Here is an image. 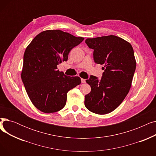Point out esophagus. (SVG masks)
Masks as SVG:
<instances>
[{
	"mask_svg": "<svg viewBox=\"0 0 156 156\" xmlns=\"http://www.w3.org/2000/svg\"><path fill=\"white\" fill-rule=\"evenodd\" d=\"M81 83H85L86 82V80L83 79V78H81Z\"/></svg>",
	"mask_w": 156,
	"mask_h": 156,
	"instance_id": "1",
	"label": "esophagus"
}]
</instances>
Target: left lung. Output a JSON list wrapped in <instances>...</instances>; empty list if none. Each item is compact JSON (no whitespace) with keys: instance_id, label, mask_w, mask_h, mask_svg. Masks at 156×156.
<instances>
[{"instance_id":"obj_1","label":"left lung","mask_w":156,"mask_h":156,"mask_svg":"<svg viewBox=\"0 0 156 156\" xmlns=\"http://www.w3.org/2000/svg\"><path fill=\"white\" fill-rule=\"evenodd\" d=\"M85 43L94 50V62L104 64V71L101 79L91 75L86 80L91 92L85 96V105L95 114H108L116 109L129 92L136 69L133 49L115 35L87 38Z\"/></svg>"}]
</instances>
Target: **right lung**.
Returning <instances> with one entry per match:
<instances>
[{"label": "right lung", "mask_w": 156, "mask_h": 156, "mask_svg": "<svg viewBox=\"0 0 156 156\" xmlns=\"http://www.w3.org/2000/svg\"><path fill=\"white\" fill-rule=\"evenodd\" d=\"M83 40L61 30H46L27 47L21 79L30 99L40 111L52 113L61 110L68 91L81 83L80 77L66 76L57 66L67 61L71 49Z\"/></svg>", "instance_id": "1"}]
</instances>
